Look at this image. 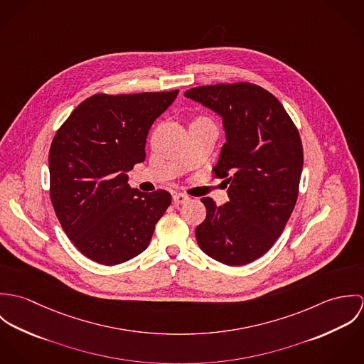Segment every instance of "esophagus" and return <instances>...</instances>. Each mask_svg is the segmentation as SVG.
Returning a JSON list of instances; mask_svg holds the SVG:
<instances>
[{"label":"esophagus","mask_w":364,"mask_h":364,"mask_svg":"<svg viewBox=\"0 0 364 364\" xmlns=\"http://www.w3.org/2000/svg\"><path fill=\"white\" fill-rule=\"evenodd\" d=\"M172 200H173L175 205H183L185 202L189 200V198H188L186 195H183V193H175V195L172 196Z\"/></svg>","instance_id":"obj_1"}]
</instances>
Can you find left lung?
<instances>
[{
  "instance_id": "left-lung-1",
  "label": "left lung",
  "mask_w": 364,
  "mask_h": 364,
  "mask_svg": "<svg viewBox=\"0 0 364 364\" xmlns=\"http://www.w3.org/2000/svg\"><path fill=\"white\" fill-rule=\"evenodd\" d=\"M185 97L221 114L227 136L213 176L228 185L230 202L202 199L206 218L196 227L198 244L224 264L251 263L273 247L296 206L300 133L279 100L251 82L196 87Z\"/></svg>"
}]
</instances>
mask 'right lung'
I'll list each match as a JSON object with an SVG mask.
<instances>
[{
	"label": "right lung",
	"instance_id": "add662e5",
	"mask_svg": "<svg viewBox=\"0 0 364 364\" xmlns=\"http://www.w3.org/2000/svg\"><path fill=\"white\" fill-rule=\"evenodd\" d=\"M178 90L95 94L54 134L50 199L61 228L88 259L114 266L141 254L171 205L166 191L143 193L127 171L146 159L147 134Z\"/></svg>",
	"mask_w": 364,
	"mask_h": 364
}]
</instances>
